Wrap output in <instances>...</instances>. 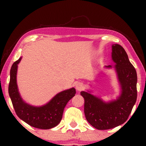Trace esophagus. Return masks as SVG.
Wrapping results in <instances>:
<instances>
[{
	"mask_svg": "<svg viewBox=\"0 0 146 146\" xmlns=\"http://www.w3.org/2000/svg\"><path fill=\"white\" fill-rule=\"evenodd\" d=\"M76 88L78 91H81L84 89V84L82 83L78 82L76 84Z\"/></svg>",
	"mask_w": 146,
	"mask_h": 146,
	"instance_id": "obj_1",
	"label": "esophagus"
}]
</instances>
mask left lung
<instances>
[{"mask_svg": "<svg viewBox=\"0 0 146 146\" xmlns=\"http://www.w3.org/2000/svg\"><path fill=\"white\" fill-rule=\"evenodd\" d=\"M111 58L121 87V96L109 103L86 92H81L84 99L87 121L98 129H108L122 124L128 118L137 99V73L126 52L119 44L112 45ZM107 68H111L108 66Z\"/></svg>", "mask_w": 146, "mask_h": 146, "instance_id": "obj_1", "label": "left lung"}]
</instances>
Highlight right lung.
Segmentation results:
<instances>
[{"label":"right lung","mask_w":146,"mask_h":146,"mask_svg":"<svg viewBox=\"0 0 146 146\" xmlns=\"http://www.w3.org/2000/svg\"><path fill=\"white\" fill-rule=\"evenodd\" d=\"M21 60L20 58L12 66L9 86V96L16 113L19 118L36 128L46 129L56 126L61 121L66 105L76 94L75 88L61 92L43 106L34 107L27 104L20 96L17 84V67Z\"/></svg>","instance_id":"obj_1"}]
</instances>
